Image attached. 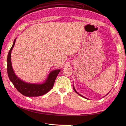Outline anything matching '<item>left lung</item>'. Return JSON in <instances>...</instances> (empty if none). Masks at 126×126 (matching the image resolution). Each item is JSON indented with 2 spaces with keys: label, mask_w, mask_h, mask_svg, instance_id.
I'll return each instance as SVG.
<instances>
[{
  "label": "left lung",
  "mask_w": 126,
  "mask_h": 126,
  "mask_svg": "<svg viewBox=\"0 0 126 126\" xmlns=\"http://www.w3.org/2000/svg\"><path fill=\"white\" fill-rule=\"evenodd\" d=\"M74 90H75V92H76V93H77V94H79V95H80V96H82V97H84V98H86V97H84V96H82V95H81V94H78V92H77V91H76V89H75V88H74Z\"/></svg>",
  "instance_id": "8db88e82"
}]
</instances>
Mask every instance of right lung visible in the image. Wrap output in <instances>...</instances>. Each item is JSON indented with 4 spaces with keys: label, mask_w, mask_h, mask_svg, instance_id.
<instances>
[{
    "label": "right lung",
    "mask_w": 126,
    "mask_h": 126,
    "mask_svg": "<svg viewBox=\"0 0 126 126\" xmlns=\"http://www.w3.org/2000/svg\"><path fill=\"white\" fill-rule=\"evenodd\" d=\"M16 39L10 49L7 58V72L10 81L16 89L22 94L26 96H39L46 94L53 87L56 79L60 69L51 71L45 83L42 84H30L19 79L13 70L11 63V51L15 43Z\"/></svg>",
    "instance_id": "1"
}]
</instances>
